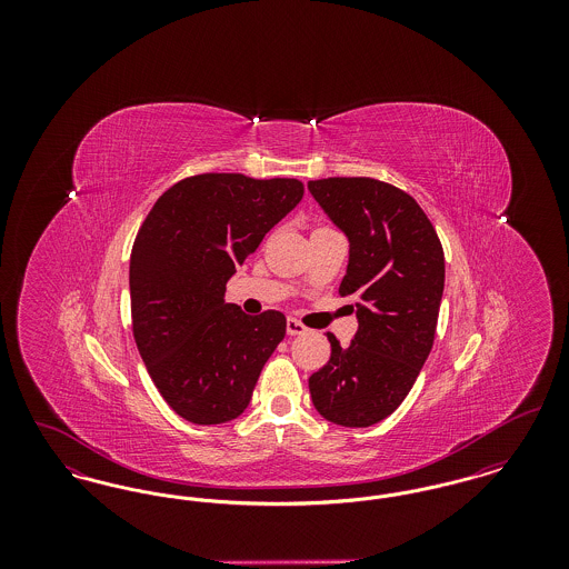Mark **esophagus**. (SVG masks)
<instances>
[{
  "label": "esophagus",
  "mask_w": 569,
  "mask_h": 569,
  "mask_svg": "<svg viewBox=\"0 0 569 569\" xmlns=\"http://www.w3.org/2000/svg\"><path fill=\"white\" fill-rule=\"evenodd\" d=\"M286 330H288V335H290V337H297V335H305V332H307V326L300 325V322L295 320V318H288V322H286Z\"/></svg>",
  "instance_id": "34e87169"
}]
</instances>
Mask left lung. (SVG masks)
<instances>
[{
	"label": "left lung",
	"mask_w": 569,
	"mask_h": 569,
	"mask_svg": "<svg viewBox=\"0 0 569 569\" xmlns=\"http://www.w3.org/2000/svg\"><path fill=\"white\" fill-rule=\"evenodd\" d=\"M307 188L350 241L341 297L356 298L350 346L332 332L330 360L309 378L326 420L371 427L403 403L435 341L446 262L431 219L399 188L369 177H330Z\"/></svg>",
	"instance_id": "obj_1"
}]
</instances>
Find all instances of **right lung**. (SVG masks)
<instances>
[{"label": "right lung", "instance_id": "right-lung-1", "mask_svg": "<svg viewBox=\"0 0 569 569\" xmlns=\"http://www.w3.org/2000/svg\"><path fill=\"white\" fill-rule=\"evenodd\" d=\"M305 193L298 179L239 172L188 177L144 217L130 256L132 330L163 401L193 425H221L249 406L286 316H247L226 283Z\"/></svg>", "mask_w": 569, "mask_h": 569}]
</instances>
